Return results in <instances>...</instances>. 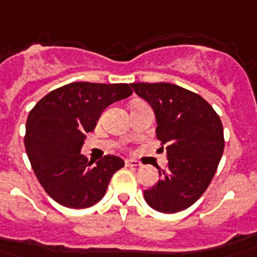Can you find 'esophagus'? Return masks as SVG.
Masks as SVG:
<instances>
[{
	"instance_id": "1",
	"label": "esophagus",
	"mask_w": 257,
	"mask_h": 257,
	"mask_svg": "<svg viewBox=\"0 0 257 257\" xmlns=\"http://www.w3.org/2000/svg\"><path fill=\"white\" fill-rule=\"evenodd\" d=\"M125 166L129 167V168H136V167H141V163L136 161V160H126L125 161Z\"/></svg>"
}]
</instances>
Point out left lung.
<instances>
[{"mask_svg":"<svg viewBox=\"0 0 257 257\" xmlns=\"http://www.w3.org/2000/svg\"><path fill=\"white\" fill-rule=\"evenodd\" d=\"M136 94L153 107L161 149L168 167L145 191L150 207L161 213L188 209L209 188L224 152L220 116L203 97L172 83H132Z\"/></svg>","mask_w":257,"mask_h":257,"instance_id":"obj_1","label":"left lung"}]
</instances>
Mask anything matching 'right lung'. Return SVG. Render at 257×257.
<instances>
[{
  "mask_svg": "<svg viewBox=\"0 0 257 257\" xmlns=\"http://www.w3.org/2000/svg\"><path fill=\"white\" fill-rule=\"evenodd\" d=\"M131 94L126 83L73 82L50 91L29 112L26 153L40 185L57 203L86 209L103 199L123 160L108 154L93 164L80 149L104 108Z\"/></svg>",
  "mask_w": 257,
  "mask_h": 257,
  "instance_id": "obj_1",
  "label": "right lung"
}]
</instances>
